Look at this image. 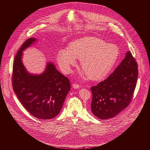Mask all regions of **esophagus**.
Segmentation results:
<instances>
[{"label": "esophagus", "mask_w": 150, "mask_h": 150, "mask_svg": "<svg viewBox=\"0 0 150 150\" xmlns=\"http://www.w3.org/2000/svg\"><path fill=\"white\" fill-rule=\"evenodd\" d=\"M72 86H73V88H75V89H78V88H79V85H78V84H77V83H73L72 84Z\"/></svg>", "instance_id": "1"}]
</instances>
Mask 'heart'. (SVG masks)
Here are the masks:
<instances>
[{"label": "heart", "instance_id": "b5f03b06", "mask_svg": "<svg viewBox=\"0 0 150 150\" xmlns=\"http://www.w3.org/2000/svg\"><path fill=\"white\" fill-rule=\"evenodd\" d=\"M119 50L114 44L96 37L86 36L72 42L67 49H61L57 54L60 68L69 72L71 67L81 60L83 75L93 81L103 79L117 62Z\"/></svg>", "mask_w": 150, "mask_h": 150}]
</instances>
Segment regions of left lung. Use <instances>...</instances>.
<instances>
[{
    "label": "left lung",
    "instance_id": "1",
    "mask_svg": "<svg viewBox=\"0 0 150 150\" xmlns=\"http://www.w3.org/2000/svg\"><path fill=\"white\" fill-rule=\"evenodd\" d=\"M138 65L131 53L104 81L91 87V111L98 118H113L129 104L136 86Z\"/></svg>",
    "mask_w": 150,
    "mask_h": 150
}]
</instances>
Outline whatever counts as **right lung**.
Here are the masks:
<instances>
[{
    "instance_id": "add662e5",
    "label": "right lung",
    "mask_w": 150,
    "mask_h": 150,
    "mask_svg": "<svg viewBox=\"0 0 150 150\" xmlns=\"http://www.w3.org/2000/svg\"><path fill=\"white\" fill-rule=\"evenodd\" d=\"M36 40L28 39L15 57L13 65V89L23 107L33 117L50 120L60 112L71 89L69 80L60 73L54 64L48 62L39 75L29 74L22 61V52Z\"/></svg>"
}]
</instances>
